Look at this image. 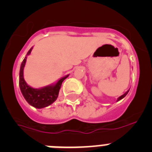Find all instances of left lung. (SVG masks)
<instances>
[{
  "label": "left lung",
  "mask_w": 152,
  "mask_h": 152,
  "mask_svg": "<svg viewBox=\"0 0 152 152\" xmlns=\"http://www.w3.org/2000/svg\"><path fill=\"white\" fill-rule=\"evenodd\" d=\"M129 91H126V92L124 94H123V95H122V96H119V97L118 98V99H117V101H119V100H122V99H123V98H124L125 96H126V95H127V94H128V92H129Z\"/></svg>",
  "instance_id": "left-lung-1"
}]
</instances>
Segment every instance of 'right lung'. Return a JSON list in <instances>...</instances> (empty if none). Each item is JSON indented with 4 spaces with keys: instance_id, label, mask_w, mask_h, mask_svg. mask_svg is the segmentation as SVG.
Wrapping results in <instances>:
<instances>
[{
    "instance_id": "add662e5",
    "label": "right lung",
    "mask_w": 152,
    "mask_h": 152,
    "mask_svg": "<svg viewBox=\"0 0 152 152\" xmlns=\"http://www.w3.org/2000/svg\"><path fill=\"white\" fill-rule=\"evenodd\" d=\"M32 49L33 48L29 49L26 56H29L30 54ZM26 56L23 61L20 70L19 84H20V88L23 96H24L27 103L31 106L34 107L35 108L41 109L51 105L52 103H54L57 100L63 80L67 78L68 75H66L65 77L58 80V82L56 84L46 86L45 88H42L39 89H35L28 85L23 78V68L26 64Z\"/></svg>"
}]
</instances>
